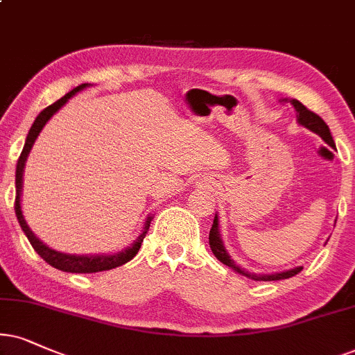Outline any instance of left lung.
Returning a JSON list of instances; mask_svg holds the SVG:
<instances>
[{"label":"left lung","mask_w":355,"mask_h":355,"mask_svg":"<svg viewBox=\"0 0 355 355\" xmlns=\"http://www.w3.org/2000/svg\"><path fill=\"white\" fill-rule=\"evenodd\" d=\"M291 105H293L295 110H297L300 124H303L304 128L311 129L313 132L320 134V136L324 139V142H327V144H329L331 147H334V141H333V137H331L329 128H327L326 123L320 118V116H318L316 113H313V111H309L308 107L304 106L303 103H300L298 100H291ZM334 149H336V147H334ZM209 248H211V252L214 254V257H216L219 262H223L224 266L231 267L232 270L239 272L241 275L252 278V280H257V282L285 280V278H290V277L297 275V273L302 272V267H297V268H291V270H286V272L270 273V275H257V273H250L248 270H244V268H239L234 263V260L230 257V254L226 252V249H224L221 237H219V232H218V216H214L213 226H211V231H209Z\"/></svg>","instance_id":"obj_1"}]
</instances>
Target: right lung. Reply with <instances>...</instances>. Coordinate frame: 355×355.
I'll return each instance as SVG.
<instances>
[{"label":"right lung","mask_w":355,"mask_h":355,"mask_svg":"<svg viewBox=\"0 0 355 355\" xmlns=\"http://www.w3.org/2000/svg\"><path fill=\"white\" fill-rule=\"evenodd\" d=\"M87 87V83L78 85L77 88H73L71 92L67 93L65 96H62L60 100H57L55 103H52L51 106H47L46 110H42L39 113L37 118H35L34 124L31 125L28 137H26V144L22 147V152L17 159V165H16V200H15V211H16V216L17 221H19L22 231H24L26 237H28L31 245H33L35 252H37L40 257H42L49 266L58 268L62 272H70V273H93V272H103V270H111V268H116L119 266H124L125 262H129L134 255L139 252L141 249L142 241L147 234V230H149L152 218H149L146 221V230L142 231V234L134 241V244L129 248L128 250L121 254H114V255H67V254H60L55 252V250L49 249L44 242H40L37 237L33 234V231L29 230L28 223L24 221V216H22V211H21V187H22V172H24V164H26V157H28L31 147H33L35 137L39 136L40 129L44 128V124L51 119V116L55 113L57 110H60L62 106L65 105L67 100L70 96H73L75 93L80 92Z\"/></svg>","instance_id":"add662e5"}]
</instances>
